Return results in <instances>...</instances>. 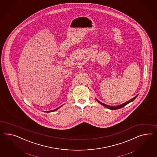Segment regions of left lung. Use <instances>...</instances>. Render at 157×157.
Segmentation results:
<instances>
[{
  "instance_id": "1",
  "label": "left lung",
  "mask_w": 157,
  "mask_h": 157,
  "mask_svg": "<svg viewBox=\"0 0 157 157\" xmlns=\"http://www.w3.org/2000/svg\"><path fill=\"white\" fill-rule=\"evenodd\" d=\"M137 96H138V95H136L135 97L132 98V99L129 100L128 101L125 102V103H124L123 104L120 105H119V106H109V105H106V104H105V103H103L102 102H100L99 101H98V100L97 99H97V102H98V103H99L100 104H101L102 105H103V106H105V107L107 108V109H110V110H117V109H121V108L123 107V106H126V105H127L128 103H130V102H132V101L136 99V98L137 97Z\"/></svg>"
}]
</instances>
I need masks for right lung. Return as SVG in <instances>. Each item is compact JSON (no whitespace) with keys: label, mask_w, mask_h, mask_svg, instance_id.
Wrapping results in <instances>:
<instances>
[{"label":"right lung","mask_w":157,"mask_h":157,"mask_svg":"<svg viewBox=\"0 0 157 157\" xmlns=\"http://www.w3.org/2000/svg\"><path fill=\"white\" fill-rule=\"evenodd\" d=\"M63 106V105H62V106H60V107H59L58 108H57V109H55V110H51V111H46V113H50V112H54V111H55L57 110H58L59 109L60 107H62V106Z\"/></svg>","instance_id":"right-lung-1"}]
</instances>
